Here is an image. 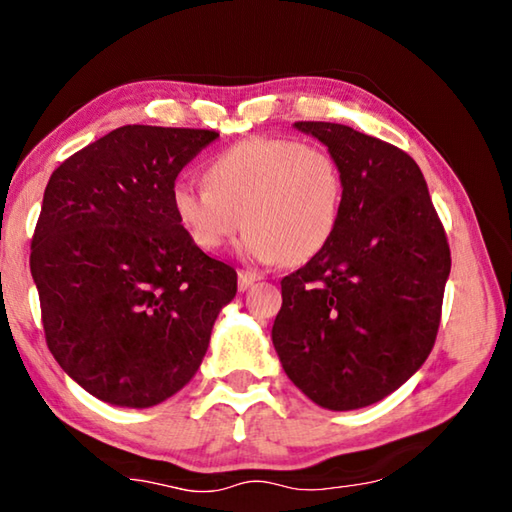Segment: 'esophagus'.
<instances>
[{"mask_svg": "<svg viewBox=\"0 0 512 512\" xmlns=\"http://www.w3.org/2000/svg\"><path fill=\"white\" fill-rule=\"evenodd\" d=\"M257 282V275L253 271H239V291H246Z\"/></svg>", "mask_w": 512, "mask_h": 512, "instance_id": "esophagus-1", "label": "esophagus"}]
</instances>
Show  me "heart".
Returning a JSON list of instances; mask_svg holds the SVG:
<instances>
[{
    "label": "heart",
    "instance_id": "heart-1",
    "mask_svg": "<svg viewBox=\"0 0 512 512\" xmlns=\"http://www.w3.org/2000/svg\"><path fill=\"white\" fill-rule=\"evenodd\" d=\"M171 203L194 244L214 253L248 230L239 253L257 264H302L339 228L345 205L341 162L323 146L253 137L214 155L205 187L176 183Z\"/></svg>",
    "mask_w": 512,
    "mask_h": 512
}]
</instances>
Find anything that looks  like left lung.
<instances>
[{
	"mask_svg": "<svg viewBox=\"0 0 512 512\" xmlns=\"http://www.w3.org/2000/svg\"><path fill=\"white\" fill-rule=\"evenodd\" d=\"M345 176L339 228L282 280L273 345L311 402L352 411L397 391L436 343L449 244L409 153L329 121H296Z\"/></svg>",
	"mask_w": 512,
	"mask_h": 512,
	"instance_id": "8db88e82",
	"label": "left lung"
}]
</instances>
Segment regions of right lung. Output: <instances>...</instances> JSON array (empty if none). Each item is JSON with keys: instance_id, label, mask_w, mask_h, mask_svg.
<instances>
[{"instance_id": "right-lung-1", "label": "right lung", "mask_w": 512, "mask_h": 512, "mask_svg": "<svg viewBox=\"0 0 512 512\" xmlns=\"http://www.w3.org/2000/svg\"><path fill=\"white\" fill-rule=\"evenodd\" d=\"M219 133L121 126L51 173L31 241L45 339L90 395L146 409L196 375L237 271L205 255L171 203Z\"/></svg>"}]
</instances>
